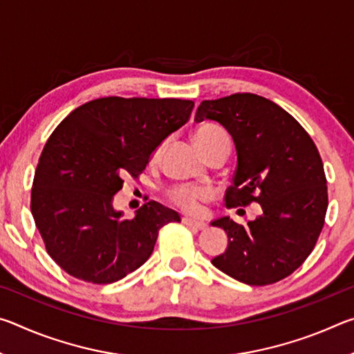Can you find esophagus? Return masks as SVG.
<instances>
[{
	"label": "esophagus",
	"instance_id": "34e87169",
	"mask_svg": "<svg viewBox=\"0 0 354 354\" xmlns=\"http://www.w3.org/2000/svg\"><path fill=\"white\" fill-rule=\"evenodd\" d=\"M181 221H183V223H184L185 226L194 227V230H203V227L206 226L205 221H201V220H195V218H190V217H183V218H181Z\"/></svg>",
	"mask_w": 354,
	"mask_h": 354
}]
</instances>
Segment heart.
<instances>
[{
    "instance_id": "obj_1",
    "label": "heart",
    "mask_w": 354,
    "mask_h": 354,
    "mask_svg": "<svg viewBox=\"0 0 354 354\" xmlns=\"http://www.w3.org/2000/svg\"><path fill=\"white\" fill-rule=\"evenodd\" d=\"M194 137H195L196 145L200 147L201 151L215 142L227 139L225 129L215 123L201 124V127L195 129ZM159 154H160V147L154 151V158H158ZM165 195L167 198L170 200V203H173V205L178 206L179 209H183L185 212L198 211L200 203L206 201L209 196L207 190L201 187H195V185H187V184L171 185V187L165 190Z\"/></svg>"
}]
</instances>
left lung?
Wrapping results in <instances>:
<instances>
[{
	"instance_id": "obj_1",
	"label": "left lung",
	"mask_w": 354,
	"mask_h": 354,
	"mask_svg": "<svg viewBox=\"0 0 354 354\" xmlns=\"http://www.w3.org/2000/svg\"><path fill=\"white\" fill-rule=\"evenodd\" d=\"M203 120L218 122L236 143L237 169L225 206L262 207L248 226L230 217L212 221L230 239L212 263L245 284L278 283L308 259L325 225L328 187L319 149L289 112L254 93L201 101L195 122Z\"/></svg>"
}]
</instances>
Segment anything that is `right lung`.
I'll return each mask as SVG.
<instances>
[{"instance_id": "right-lung-1", "label": "right lung", "mask_w": 354, "mask_h": 354, "mask_svg": "<svg viewBox=\"0 0 354 354\" xmlns=\"http://www.w3.org/2000/svg\"><path fill=\"white\" fill-rule=\"evenodd\" d=\"M195 103L176 98H98L70 112L46 140L31 190V212L46 253L64 272L111 284L153 253L178 212L148 201L133 220L113 211L123 178H139Z\"/></svg>"}]
</instances>
